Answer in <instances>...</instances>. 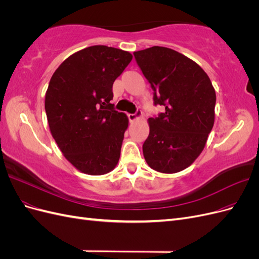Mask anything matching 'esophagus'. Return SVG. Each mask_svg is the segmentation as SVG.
<instances>
[{
    "label": "esophagus",
    "mask_w": 259,
    "mask_h": 259,
    "mask_svg": "<svg viewBox=\"0 0 259 259\" xmlns=\"http://www.w3.org/2000/svg\"><path fill=\"white\" fill-rule=\"evenodd\" d=\"M127 116H128V120H130L131 122H133V121H135V120L137 119V117L142 116V113H140V111H138L137 113H128Z\"/></svg>",
    "instance_id": "34e87169"
}]
</instances>
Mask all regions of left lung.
Masks as SVG:
<instances>
[{"instance_id": "1", "label": "left lung", "mask_w": 259, "mask_h": 259, "mask_svg": "<svg viewBox=\"0 0 259 259\" xmlns=\"http://www.w3.org/2000/svg\"><path fill=\"white\" fill-rule=\"evenodd\" d=\"M134 56L151 85L154 106L165 108L148 120L145 160L154 170L177 173L204 149L214 125L215 90L204 70L174 50L153 46Z\"/></svg>"}]
</instances>
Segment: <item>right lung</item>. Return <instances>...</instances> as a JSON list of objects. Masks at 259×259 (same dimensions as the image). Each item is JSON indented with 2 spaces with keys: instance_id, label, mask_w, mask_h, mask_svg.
<instances>
[{
  "instance_id": "add662e5",
  "label": "right lung",
  "mask_w": 259,
  "mask_h": 259,
  "mask_svg": "<svg viewBox=\"0 0 259 259\" xmlns=\"http://www.w3.org/2000/svg\"><path fill=\"white\" fill-rule=\"evenodd\" d=\"M132 58L119 49L90 46L68 57L50 81L45 111L51 133L82 173L104 175L119 162L128 119L110 100L113 82Z\"/></svg>"
}]
</instances>
